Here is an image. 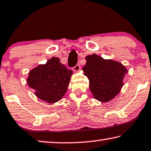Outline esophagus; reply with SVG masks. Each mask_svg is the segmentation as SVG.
I'll use <instances>...</instances> for the list:
<instances>
[{
  "label": "esophagus",
  "mask_w": 151,
  "mask_h": 151,
  "mask_svg": "<svg viewBox=\"0 0 151 151\" xmlns=\"http://www.w3.org/2000/svg\"><path fill=\"white\" fill-rule=\"evenodd\" d=\"M80 69H81V66H80L79 64H76V65L73 68V70L74 71H76V72L78 71V70H80Z\"/></svg>",
  "instance_id": "obj_1"
}]
</instances>
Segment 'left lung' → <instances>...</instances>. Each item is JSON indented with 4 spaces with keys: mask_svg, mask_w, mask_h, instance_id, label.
I'll use <instances>...</instances> for the list:
<instances>
[{
    "mask_svg": "<svg viewBox=\"0 0 151 151\" xmlns=\"http://www.w3.org/2000/svg\"><path fill=\"white\" fill-rule=\"evenodd\" d=\"M83 67L89 81V88L98 101L107 102L116 97L123 86L127 70L125 66L111 60H104L96 54L86 57Z\"/></svg>",
    "mask_w": 151,
    "mask_h": 151,
    "instance_id": "8db88e82",
    "label": "left lung"
}]
</instances>
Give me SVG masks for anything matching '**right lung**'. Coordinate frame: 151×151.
I'll return each instance as SVG.
<instances>
[{
    "label": "right lung",
    "instance_id": "add662e5",
    "mask_svg": "<svg viewBox=\"0 0 151 151\" xmlns=\"http://www.w3.org/2000/svg\"><path fill=\"white\" fill-rule=\"evenodd\" d=\"M73 72L52 58L45 64H40L29 73L27 84L35 91V95L47 103L58 101L65 94Z\"/></svg>",
    "mask_w": 151,
    "mask_h": 151
}]
</instances>
